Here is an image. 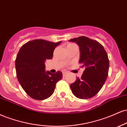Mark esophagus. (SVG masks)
<instances>
[{
    "mask_svg": "<svg viewBox=\"0 0 127 127\" xmlns=\"http://www.w3.org/2000/svg\"><path fill=\"white\" fill-rule=\"evenodd\" d=\"M62 74H63L64 77H65V75H66V72H62Z\"/></svg>",
    "mask_w": 127,
    "mask_h": 127,
    "instance_id": "1",
    "label": "esophagus"
}]
</instances>
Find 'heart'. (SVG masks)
Returning a JSON list of instances; mask_svg holds the SVG:
<instances>
[{
    "mask_svg": "<svg viewBox=\"0 0 127 127\" xmlns=\"http://www.w3.org/2000/svg\"><path fill=\"white\" fill-rule=\"evenodd\" d=\"M74 45H75V44H68V46H74Z\"/></svg>",
    "mask_w": 127,
    "mask_h": 127,
    "instance_id": "b5f03b06",
    "label": "heart"
}]
</instances>
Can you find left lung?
Here are the masks:
<instances>
[{"mask_svg":"<svg viewBox=\"0 0 127 127\" xmlns=\"http://www.w3.org/2000/svg\"><path fill=\"white\" fill-rule=\"evenodd\" d=\"M76 43L80 48L79 64L85 68L81 78L77 77L71 84L74 96L81 99H90L100 90L108 75L109 61L100 43L85 36L69 40Z\"/></svg>","mask_w":127,"mask_h":127,"instance_id":"8db88e82","label":"left lung"}]
</instances>
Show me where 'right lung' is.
I'll use <instances>...</instances> for the list:
<instances>
[{
    "label": "right lung",
    "instance_id": "add662e5",
    "mask_svg": "<svg viewBox=\"0 0 127 127\" xmlns=\"http://www.w3.org/2000/svg\"><path fill=\"white\" fill-rule=\"evenodd\" d=\"M61 43L34 40L19 49L15 60L16 77L24 90L32 99L49 98L54 92L56 83L62 78L61 71L52 74L45 70V61L52 59L53 50Z\"/></svg>",
    "mask_w": 127,
    "mask_h": 127
}]
</instances>
